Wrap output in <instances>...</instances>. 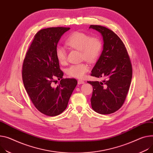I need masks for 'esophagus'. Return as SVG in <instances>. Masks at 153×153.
Instances as JSON below:
<instances>
[{"label":"esophagus","instance_id":"1","mask_svg":"<svg viewBox=\"0 0 153 153\" xmlns=\"http://www.w3.org/2000/svg\"><path fill=\"white\" fill-rule=\"evenodd\" d=\"M85 81L82 79H78V85H81V84H84Z\"/></svg>","mask_w":153,"mask_h":153}]
</instances>
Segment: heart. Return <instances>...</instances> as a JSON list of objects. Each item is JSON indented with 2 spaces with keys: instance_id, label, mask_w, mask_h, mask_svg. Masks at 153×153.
Masks as SVG:
<instances>
[{
  "instance_id": "1",
  "label": "heart",
  "mask_w": 153,
  "mask_h": 153,
  "mask_svg": "<svg viewBox=\"0 0 153 153\" xmlns=\"http://www.w3.org/2000/svg\"><path fill=\"white\" fill-rule=\"evenodd\" d=\"M65 44L70 48L81 51V57L89 62H95L99 57L103 48V42L98 37H91L89 34L75 32L67 38ZM57 60L64 64L67 59V51L63 46H59L56 50ZM89 69L86 63L70 65L67 69V74L72 77L83 78Z\"/></svg>"
}]
</instances>
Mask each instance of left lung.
Segmentation results:
<instances>
[{
  "label": "left lung",
  "mask_w": 153,
  "mask_h": 153,
  "mask_svg": "<svg viewBox=\"0 0 153 153\" xmlns=\"http://www.w3.org/2000/svg\"><path fill=\"white\" fill-rule=\"evenodd\" d=\"M103 37L102 54L92 70L91 76L104 77L102 82L88 81L93 87L91 98L92 108L102 114L118 110L123 105L130 87L132 68L124 44L111 30L98 25H91Z\"/></svg>",
  "instance_id": "1"
}]
</instances>
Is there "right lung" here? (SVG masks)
Wrapping results in <instances>:
<instances>
[{
	"instance_id": "right-lung-1",
	"label": "right lung",
	"mask_w": 153,
	"mask_h": 153,
	"mask_svg": "<svg viewBox=\"0 0 153 153\" xmlns=\"http://www.w3.org/2000/svg\"><path fill=\"white\" fill-rule=\"evenodd\" d=\"M70 27H49L39 30L26 53L22 76L27 93L36 108L45 115L55 116L67 108L77 85L74 78H62L56 50L61 36ZM61 80L54 87L53 83Z\"/></svg>"
}]
</instances>
